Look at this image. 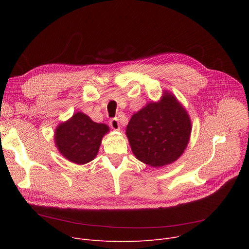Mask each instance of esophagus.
I'll use <instances>...</instances> for the list:
<instances>
[{"label":"esophagus","instance_id":"obj_1","mask_svg":"<svg viewBox=\"0 0 249 249\" xmlns=\"http://www.w3.org/2000/svg\"><path fill=\"white\" fill-rule=\"evenodd\" d=\"M110 126L112 127V129L116 130V131H119L120 130L119 119H118V118H113V119L110 121Z\"/></svg>","mask_w":249,"mask_h":249}]
</instances>
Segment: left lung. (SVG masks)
Returning a JSON list of instances; mask_svg holds the SVG:
<instances>
[{"label": "left lung", "mask_w": 249, "mask_h": 249, "mask_svg": "<svg viewBox=\"0 0 249 249\" xmlns=\"http://www.w3.org/2000/svg\"><path fill=\"white\" fill-rule=\"evenodd\" d=\"M192 132L191 118L171 91L149 102L132 115L126 136L135 158L152 167L178 160L186 150Z\"/></svg>", "instance_id": "obj_1"}]
</instances>
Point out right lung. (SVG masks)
Here are the masks:
<instances>
[{"label":"right lung","instance_id":"obj_1","mask_svg":"<svg viewBox=\"0 0 249 249\" xmlns=\"http://www.w3.org/2000/svg\"><path fill=\"white\" fill-rule=\"evenodd\" d=\"M109 131L108 125L96 123L87 114L75 112L69 120L58 124L54 131V143L65 160L75 164H86L96 158L102 139Z\"/></svg>","mask_w":249,"mask_h":249}]
</instances>
